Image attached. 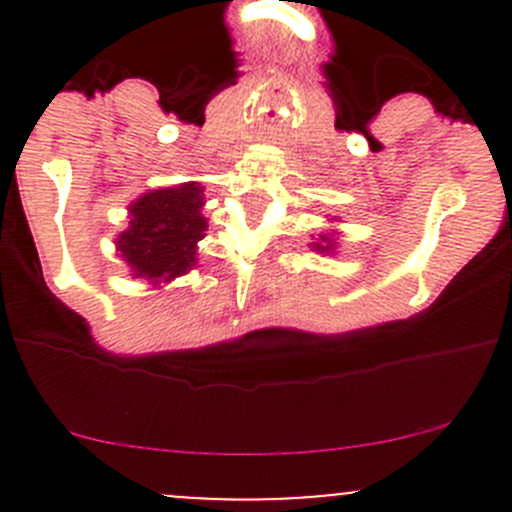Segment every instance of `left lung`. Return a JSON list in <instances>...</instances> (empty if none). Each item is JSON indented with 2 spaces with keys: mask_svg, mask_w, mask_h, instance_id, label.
Returning <instances> with one entry per match:
<instances>
[{
  "mask_svg": "<svg viewBox=\"0 0 512 512\" xmlns=\"http://www.w3.org/2000/svg\"><path fill=\"white\" fill-rule=\"evenodd\" d=\"M337 232H322V235H319V240L317 242H312V250H317V252H329V255H332L334 250H337Z\"/></svg>",
  "mask_w": 512,
  "mask_h": 512,
  "instance_id": "1",
  "label": "left lung"
}]
</instances>
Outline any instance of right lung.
Wrapping results in <instances>:
<instances>
[{
  "mask_svg": "<svg viewBox=\"0 0 512 512\" xmlns=\"http://www.w3.org/2000/svg\"><path fill=\"white\" fill-rule=\"evenodd\" d=\"M205 188L198 180L148 190L128 205V227L118 232L116 255L133 277L160 287L198 265V242L208 230Z\"/></svg>",
  "mask_w": 512,
  "mask_h": 512,
  "instance_id": "obj_1",
  "label": "right lung"
}]
</instances>
